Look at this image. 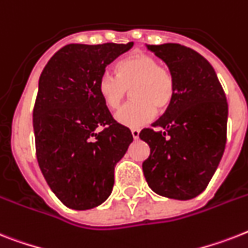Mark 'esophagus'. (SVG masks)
<instances>
[{
    "label": "esophagus",
    "instance_id": "obj_1",
    "mask_svg": "<svg viewBox=\"0 0 248 248\" xmlns=\"http://www.w3.org/2000/svg\"><path fill=\"white\" fill-rule=\"evenodd\" d=\"M131 134H132V138L136 140V139H139V134H140V131H139L138 128H132V130H131Z\"/></svg>",
    "mask_w": 248,
    "mask_h": 248
}]
</instances>
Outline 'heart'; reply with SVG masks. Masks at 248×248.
Segmentation results:
<instances>
[{"mask_svg":"<svg viewBox=\"0 0 248 248\" xmlns=\"http://www.w3.org/2000/svg\"><path fill=\"white\" fill-rule=\"evenodd\" d=\"M131 90L132 100L116 113L118 124L136 128L149 124L155 110L164 112L176 96V78L168 66L152 54L135 53L117 65V75L103 71L96 81V92L109 109H116Z\"/></svg>","mask_w":248,"mask_h":248,"instance_id":"heart-1","label":"heart"}]
</instances>
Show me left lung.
<instances>
[{
    "mask_svg": "<svg viewBox=\"0 0 248 248\" xmlns=\"http://www.w3.org/2000/svg\"><path fill=\"white\" fill-rule=\"evenodd\" d=\"M176 78V96L140 139L150 155L142 163L149 187L160 196L190 200L206 188L227 142L228 103L213 66L176 43L148 46Z\"/></svg>",
    "mask_w": 248,
    "mask_h": 248,
    "instance_id": "1",
    "label": "left lung"
}]
</instances>
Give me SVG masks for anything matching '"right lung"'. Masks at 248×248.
I'll return each mask as SVG.
<instances>
[{"mask_svg": "<svg viewBox=\"0 0 248 248\" xmlns=\"http://www.w3.org/2000/svg\"><path fill=\"white\" fill-rule=\"evenodd\" d=\"M132 46L67 44L42 71L33 109L37 160L67 208L88 210L108 199L114 167L134 140L96 92L100 74Z\"/></svg>", "mask_w": 248, "mask_h": 248, "instance_id": "obj_1", "label": "right lung"}]
</instances>
